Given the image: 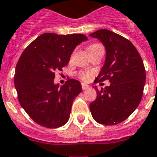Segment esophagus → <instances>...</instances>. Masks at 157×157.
Listing matches in <instances>:
<instances>
[{"label": "esophagus", "instance_id": "obj_1", "mask_svg": "<svg viewBox=\"0 0 157 157\" xmlns=\"http://www.w3.org/2000/svg\"><path fill=\"white\" fill-rule=\"evenodd\" d=\"M82 90H87L88 88H89V86H88L87 84H85V83H82Z\"/></svg>", "mask_w": 157, "mask_h": 157}]
</instances>
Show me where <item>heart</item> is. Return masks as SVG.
<instances>
[{
	"label": "heart",
	"mask_w": 157,
	"mask_h": 157,
	"mask_svg": "<svg viewBox=\"0 0 157 157\" xmlns=\"http://www.w3.org/2000/svg\"><path fill=\"white\" fill-rule=\"evenodd\" d=\"M98 49H103V46L99 43H94L91 44V45L88 47L89 52L94 50H98ZM78 76H79V78L82 80H83V81H88L90 77V74L88 73V72H80V73L78 74Z\"/></svg>",
	"instance_id": "1"
}]
</instances>
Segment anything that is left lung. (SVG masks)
<instances>
[{"label": "left lung", "mask_w": 157, "mask_h": 157, "mask_svg": "<svg viewBox=\"0 0 157 157\" xmlns=\"http://www.w3.org/2000/svg\"><path fill=\"white\" fill-rule=\"evenodd\" d=\"M90 36L98 38L106 49L105 63L96 79L111 82L100 90L94 86L97 97L90 103V112L99 124L116 125L128 119L140 103L145 68L133 44L121 35L103 29Z\"/></svg>", "instance_id": "1"}]
</instances>
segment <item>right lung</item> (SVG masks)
Returning a JSON list of instances; mask_svg holds the SVG:
<instances>
[{
	"mask_svg": "<svg viewBox=\"0 0 157 157\" xmlns=\"http://www.w3.org/2000/svg\"><path fill=\"white\" fill-rule=\"evenodd\" d=\"M86 36L45 33L27 46L16 66L14 86L19 103L41 126L57 128L67 124L75 97L82 91L78 80L54 84L56 71H63L71 54Z\"/></svg>",
	"mask_w": 157,
	"mask_h": 157,
	"instance_id": "add662e5",
	"label": "right lung"
}]
</instances>
